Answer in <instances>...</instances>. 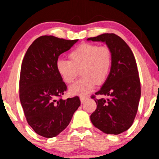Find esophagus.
<instances>
[{
    "label": "esophagus",
    "mask_w": 159,
    "mask_h": 159,
    "mask_svg": "<svg viewBox=\"0 0 159 159\" xmlns=\"http://www.w3.org/2000/svg\"><path fill=\"white\" fill-rule=\"evenodd\" d=\"M88 100V97H80V101H81V103L83 104L85 103L86 101Z\"/></svg>",
    "instance_id": "obj_1"
}]
</instances>
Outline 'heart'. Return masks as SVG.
<instances>
[{
  "label": "heart",
  "mask_w": 159,
  "mask_h": 159,
  "mask_svg": "<svg viewBox=\"0 0 159 159\" xmlns=\"http://www.w3.org/2000/svg\"><path fill=\"white\" fill-rule=\"evenodd\" d=\"M69 60L59 59L56 68L66 83H73L80 70L82 77L70 86L74 95L85 96L93 91L96 84L105 83L112 66V56L107 46L83 43L70 52Z\"/></svg>",
  "instance_id": "heart-1"
}]
</instances>
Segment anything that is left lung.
<instances>
[{
	"instance_id": "8db88e82",
	"label": "left lung",
	"mask_w": 159,
	"mask_h": 159,
	"mask_svg": "<svg viewBox=\"0 0 159 159\" xmlns=\"http://www.w3.org/2000/svg\"><path fill=\"white\" fill-rule=\"evenodd\" d=\"M87 40L105 43L112 56L109 75L96 93L108 98L97 99L92 97L97 107L91 115V121L105 134H120L132 125L140 100L141 85L136 60L130 47L115 34L105 33Z\"/></svg>"
}]
</instances>
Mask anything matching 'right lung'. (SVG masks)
I'll return each mask as SVG.
<instances>
[{
  "instance_id": "obj_1",
  "label": "right lung",
  "mask_w": 159,
  "mask_h": 159,
  "mask_svg": "<svg viewBox=\"0 0 159 159\" xmlns=\"http://www.w3.org/2000/svg\"><path fill=\"white\" fill-rule=\"evenodd\" d=\"M78 40L54 36L36 39L25 53L20 76V100L28 124L38 135L52 138L69 125L80 105V98L57 99L66 85L56 68L59 56Z\"/></svg>"
}]
</instances>
